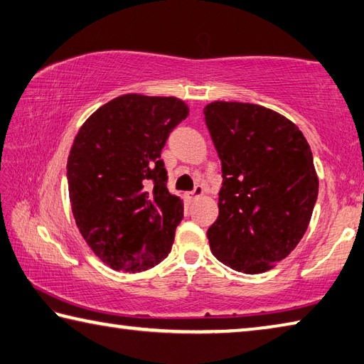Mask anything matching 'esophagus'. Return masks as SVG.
<instances>
[{
  "label": "esophagus",
  "instance_id": "obj_1",
  "mask_svg": "<svg viewBox=\"0 0 364 364\" xmlns=\"http://www.w3.org/2000/svg\"><path fill=\"white\" fill-rule=\"evenodd\" d=\"M202 196H203V188L202 186H196L194 191L188 193L189 199H199V197H202Z\"/></svg>",
  "mask_w": 364,
  "mask_h": 364
}]
</instances>
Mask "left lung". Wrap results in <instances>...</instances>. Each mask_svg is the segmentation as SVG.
Returning a JSON list of instances; mask_svg holds the SVG:
<instances>
[{
	"label": "left lung",
	"instance_id": "1",
	"mask_svg": "<svg viewBox=\"0 0 364 364\" xmlns=\"http://www.w3.org/2000/svg\"><path fill=\"white\" fill-rule=\"evenodd\" d=\"M203 114L223 171L210 250L230 269L262 274L309 228L318 196L312 151L294 122L261 105L218 100Z\"/></svg>",
	"mask_w": 364,
	"mask_h": 364
}]
</instances>
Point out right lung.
Masks as SVG:
<instances>
[{
    "label": "right lung",
    "instance_id": "1",
    "mask_svg": "<svg viewBox=\"0 0 364 364\" xmlns=\"http://www.w3.org/2000/svg\"><path fill=\"white\" fill-rule=\"evenodd\" d=\"M188 105L125 94L105 103L75 136L67 162L71 211L82 239L114 270L143 272L168 256L183 200L161 161Z\"/></svg>",
    "mask_w": 364,
    "mask_h": 364
}]
</instances>
